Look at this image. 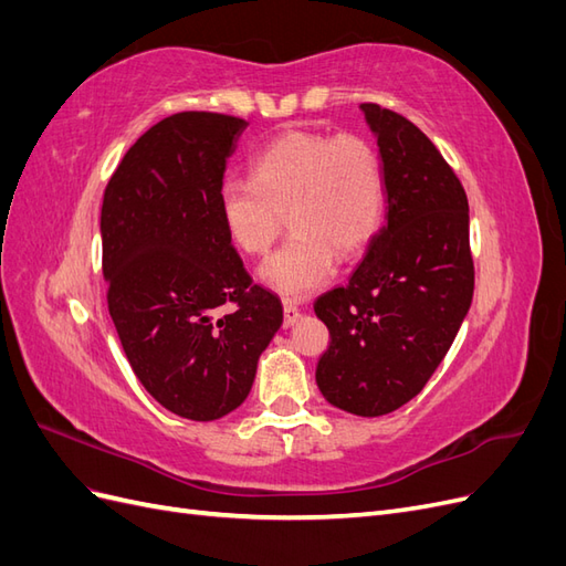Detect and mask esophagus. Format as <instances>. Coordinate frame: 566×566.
<instances>
[{
    "instance_id": "34e87169",
    "label": "esophagus",
    "mask_w": 566,
    "mask_h": 566,
    "mask_svg": "<svg viewBox=\"0 0 566 566\" xmlns=\"http://www.w3.org/2000/svg\"><path fill=\"white\" fill-rule=\"evenodd\" d=\"M300 310H297V306L293 304V302H285L283 304V325H285V328H290V325H295L297 321H300Z\"/></svg>"
}]
</instances>
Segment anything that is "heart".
Listing matches in <instances>:
<instances>
[{
  "label": "heart",
  "mask_w": 566,
  "mask_h": 566,
  "mask_svg": "<svg viewBox=\"0 0 566 566\" xmlns=\"http://www.w3.org/2000/svg\"><path fill=\"white\" fill-rule=\"evenodd\" d=\"M217 202L229 238L248 254H266L287 217L295 233L260 279L300 300L333 279L337 254L364 252L378 233L385 175L364 136L290 129L256 153L250 179L221 184Z\"/></svg>",
  "instance_id": "obj_1"
}]
</instances>
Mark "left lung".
Here are the masks:
<instances>
[{
	"instance_id": "8db88e82",
	"label": "left lung",
	"mask_w": 566,
	"mask_h": 566,
	"mask_svg": "<svg viewBox=\"0 0 566 566\" xmlns=\"http://www.w3.org/2000/svg\"><path fill=\"white\" fill-rule=\"evenodd\" d=\"M378 136L387 224L347 285L316 300L331 345L316 385L333 406L378 418L422 391L451 349L474 293L470 208L437 146L403 115L361 104Z\"/></svg>"
}]
</instances>
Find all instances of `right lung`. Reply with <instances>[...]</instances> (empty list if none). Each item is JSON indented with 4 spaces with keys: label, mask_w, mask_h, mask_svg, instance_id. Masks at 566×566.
Returning a JSON list of instances; mask_svg holds the SVG:
<instances>
[{
    "label": "right lung",
    "mask_w": 566,
    "mask_h": 566,
    "mask_svg": "<svg viewBox=\"0 0 566 566\" xmlns=\"http://www.w3.org/2000/svg\"><path fill=\"white\" fill-rule=\"evenodd\" d=\"M248 123L186 111L142 134L101 208L108 312L146 391L208 422L241 406L283 323L281 300L252 283L219 214Z\"/></svg>",
    "instance_id": "add662e5"
}]
</instances>
